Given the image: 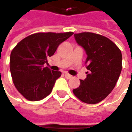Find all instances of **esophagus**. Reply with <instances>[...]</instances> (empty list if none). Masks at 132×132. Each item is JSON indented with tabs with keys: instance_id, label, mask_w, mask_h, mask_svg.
Returning a JSON list of instances; mask_svg holds the SVG:
<instances>
[{
	"instance_id": "obj_1",
	"label": "esophagus",
	"mask_w": 132,
	"mask_h": 132,
	"mask_svg": "<svg viewBox=\"0 0 132 132\" xmlns=\"http://www.w3.org/2000/svg\"><path fill=\"white\" fill-rule=\"evenodd\" d=\"M64 76H65V77H66L67 79H70V78L72 77V76L70 75L69 73H64Z\"/></svg>"
}]
</instances>
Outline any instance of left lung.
Wrapping results in <instances>:
<instances>
[{"label": "left lung", "instance_id": "1", "mask_svg": "<svg viewBox=\"0 0 132 132\" xmlns=\"http://www.w3.org/2000/svg\"><path fill=\"white\" fill-rule=\"evenodd\" d=\"M76 42L87 54V77L73 90L76 97L88 104L103 100L115 87L122 70V53L106 37L93 32L74 34Z\"/></svg>", "mask_w": 132, "mask_h": 132}]
</instances>
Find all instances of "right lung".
Listing matches in <instances>:
<instances>
[{
  "mask_svg": "<svg viewBox=\"0 0 132 132\" xmlns=\"http://www.w3.org/2000/svg\"><path fill=\"white\" fill-rule=\"evenodd\" d=\"M73 34L72 32H38L24 38L12 50L10 72L17 90L30 101H38L49 95L60 71L44 68L47 58L59 45Z\"/></svg>",
  "mask_w": 132,
  "mask_h": 132,
  "instance_id": "obj_1",
  "label": "right lung"
}]
</instances>
